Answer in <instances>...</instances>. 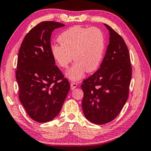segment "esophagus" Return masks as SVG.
I'll return each instance as SVG.
<instances>
[{
	"label": "esophagus",
	"mask_w": 151,
	"mask_h": 151,
	"mask_svg": "<svg viewBox=\"0 0 151 151\" xmlns=\"http://www.w3.org/2000/svg\"><path fill=\"white\" fill-rule=\"evenodd\" d=\"M78 83H75V82H71L70 83V86H71V90H73L74 89L78 87Z\"/></svg>",
	"instance_id": "34e87169"
}]
</instances>
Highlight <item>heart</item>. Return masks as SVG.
Listing matches in <instances>:
<instances>
[{"label":"heart","mask_w":151,"mask_h":151,"mask_svg":"<svg viewBox=\"0 0 151 151\" xmlns=\"http://www.w3.org/2000/svg\"><path fill=\"white\" fill-rule=\"evenodd\" d=\"M58 41L60 45H52L50 51L58 65L68 68L72 56L75 61L66 71V76L70 80L78 81L86 71L90 73L98 68L105 47V36L100 29L73 26L63 32Z\"/></svg>","instance_id":"obj_1"}]
</instances>
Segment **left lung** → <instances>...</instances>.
I'll return each instance as SVG.
<instances>
[{
    "label": "left lung",
    "instance_id": "1",
    "mask_svg": "<svg viewBox=\"0 0 151 151\" xmlns=\"http://www.w3.org/2000/svg\"><path fill=\"white\" fill-rule=\"evenodd\" d=\"M109 42L99 70L81 86L82 109L86 118L97 125L113 121L121 112L129 96L132 75L127 46L119 34L104 24Z\"/></svg>",
    "mask_w": 151,
    "mask_h": 151
}]
</instances>
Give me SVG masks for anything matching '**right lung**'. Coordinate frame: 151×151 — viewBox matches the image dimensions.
Instances as JSON below:
<instances>
[{
  "label": "right lung",
  "mask_w": 151,
  "mask_h": 151,
  "mask_svg": "<svg viewBox=\"0 0 151 151\" xmlns=\"http://www.w3.org/2000/svg\"><path fill=\"white\" fill-rule=\"evenodd\" d=\"M64 26L53 21L38 24L26 34L18 52L16 78L20 101L39 123L49 122L59 114L70 89L50 51L52 32Z\"/></svg>",
  "instance_id": "right-lung-1"
}]
</instances>
